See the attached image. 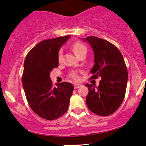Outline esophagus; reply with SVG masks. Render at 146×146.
Returning a JSON list of instances; mask_svg holds the SVG:
<instances>
[{
    "label": "esophagus",
    "mask_w": 146,
    "mask_h": 146,
    "mask_svg": "<svg viewBox=\"0 0 146 146\" xmlns=\"http://www.w3.org/2000/svg\"><path fill=\"white\" fill-rule=\"evenodd\" d=\"M80 85H80V84H75V85H74V88H75V89H77V88H79L80 87Z\"/></svg>",
    "instance_id": "esophagus-1"
}]
</instances>
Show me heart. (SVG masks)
Segmentation results:
<instances>
[{"mask_svg": "<svg viewBox=\"0 0 146 146\" xmlns=\"http://www.w3.org/2000/svg\"><path fill=\"white\" fill-rule=\"evenodd\" d=\"M72 49H73V52L75 53L76 56L78 57L80 55H81L82 54H86L87 53V47L84 44H82V42H77L76 43H74L72 46ZM63 58V55L61 51H60L58 54V62H61ZM70 77L72 78L73 80H78L79 79V76L78 75V73L76 72L73 71L70 73Z\"/></svg>", "mask_w": 146, "mask_h": 146, "instance_id": "obj_1", "label": "heart"}]
</instances>
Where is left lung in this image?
Segmentation results:
<instances>
[{
    "mask_svg": "<svg viewBox=\"0 0 146 146\" xmlns=\"http://www.w3.org/2000/svg\"><path fill=\"white\" fill-rule=\"evenodd\" d=\"M82 40L90 44L95 55L90 78H102L98 87L85 84L89 90L86 97L87 106L98 115L109 116L118 110L124 99L128 80L127 68L121 53L108 41L94 36Z\"/></svg>",
    "mask_w": 146,
    "mask_h": 146,
    "instance_id": "8db88e82",
    "label": "left lung"
}]
</instances>
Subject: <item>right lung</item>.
I'll list each match as a JSON object with an SVG mask.
<instances>
[{"instance_id": "obj_1", "label": "right lung", "mask_w": 146, "mask_h": 146, "mask_svg": "<svg viewBox=\"0 0 146 146\" xmlns=\"http://www.w3.org/2000/svg\"><path fill=\"white\" fill-rule=\"evenodd\" d=\"M70 35L46 39L30 50L24 62L22 82L31 109L46 120L59 118L67 111L73 85L67 82L53 86L50 72L58 66L60 48Z\"/></svg>"}]
</instances>
